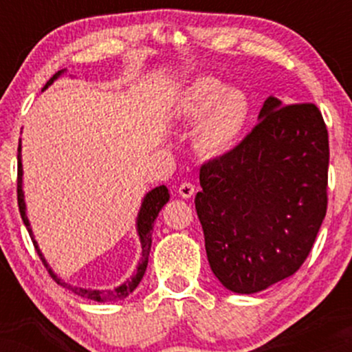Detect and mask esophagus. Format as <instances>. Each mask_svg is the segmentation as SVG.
Listing matches in <instances>:
<instances>
[{
	"mask_svg": "<svg viewBox=\"0 0 352 352\" xmlns=\"http://www.w3.org/2000/svg\"><path fill=\"white\" fill-rule=\"evenodd\" d=\"M179 193L184 199H192V197L195 195V185L190 184V182H184L179 187Z\"/></svg>",
	"mask_w": 352,
	"mask_h": 352,
	"instance_id": "obj_1",
	"label": "esophagus"
}]
</instances>
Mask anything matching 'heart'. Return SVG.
<instances>
[{
    "mask_svg": "<svg viewBox=\"0 0 352 352\" xmlns=\"http://www.w3.org/2000/svg\"><path fill=\"white\" fill-rule=\"evenodd\" d=\"M175 112L193 122V145L201 155L228 152L243 134L250 117V102L238 89H227L213 78H197L182 91Z\"/></svg>",
    "mask_w": 352,
    "mask_h": 352,
    "instance_id": "obj_1",
    "label": "heart"
}]
</instances>
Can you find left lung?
<instances>
[{
	"label": "left lung",
	"mask_w": 352,
	"mask_h": 352,
	"mask_svg": "<svg viewBox=\"0 0 352 352\" xmlns=\"http://www.w3.org/2000/svg\"><path fill=\"white\" fill-rule=\"evenodd\" d=\"M235 148L200 167L195 197L212 272L263 292L305 263L328 208V129L311 102L268 98Z\"/></svg>",
	"instance_id": "8db88e82"
}]
</instances>
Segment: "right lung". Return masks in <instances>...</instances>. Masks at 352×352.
<instances>
[{
  "label": "right lung",
  "instance_id": "obj_1",
  "mask_svg": "<svg viewBox=\"0 0 352 352\" xmlns=\"http://www.w3.org/2000/svg\"><path fill=\"white\" fill-rule=\"evenodd\" d=\"M63 72H64V69L56 72V74L52 76L50 80H47L46 86H44V89H46L47 86H51V84L54 82V80L58 79L59 76L63 74ZM44 89H43V91H44ZM168 199H170V193H168V188L165 187V185L155 187L153 190H151V192H148L147 195L144 197L142 207H140L139 217H137V233H139L140 243H142V258H140V263H139V266H137V272L134 273V276H132L131 280L125 281L124 285L119 286V288L107 289V292H104V289H86V288H78V286H71V285H67V283H64L63 280H59V278L56 276L54 273H52V270L50 268V266H47L46 260H44V256H43V253L39 252L38 243H36V240L33 238V232H31V228H30V220H28V217H26V205H24V195H23L21 144H19V147H18V207H19V213H21V218H23L24 225H26L28 232H30L31 240H33L36 252H38L39 258H41L43 265L46 266V270H47V272H50L52 280L58 283V285L64 286V288L71 289V292L74 293V294H78V296L87 298V300H94V301H99V302L119 301V300H124V298H127L129 294L134 292V289L137 288V285H139L140 280H142L145 270H147L148 253H151V245H152L153 221H155L157 215H159V212H160V210H162L164 205L167 204Z\"/></svg>",
  "mask_w": 352,
  "mask_h": 352
}]
</instances>
